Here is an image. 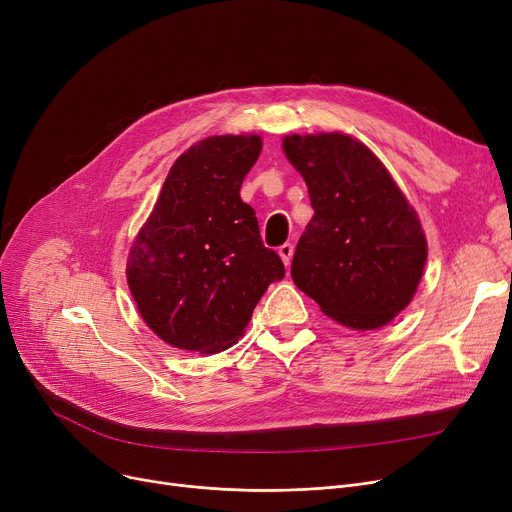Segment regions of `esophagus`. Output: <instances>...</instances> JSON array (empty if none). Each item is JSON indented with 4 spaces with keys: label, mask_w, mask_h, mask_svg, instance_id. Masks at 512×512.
Wrapping results in <instances>:
<instances>
[{
    "label": "esophagus",
    "mask_w": 512,
    "mask_h": 512,
    "mask_svg": "<svg viewBox=\"0 0 512 512\" xmlns=\"http://www.w3.org/2000/svg\"><path fill=\"white\" fill-rule=\"evenodd\" d=\"M278 253H280V257H282L284 265L288 267V265H290V261H292V253H294V247L290 245V242H286V245H282V247L278 249Z\"/></svg>",
    "instance_id": "obj_1"
}]
</instances>
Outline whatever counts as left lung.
Wrapping results in <instances>:
<instances>
[{
    "instance_id": "obj_1",
    "label": "left lung",
    "mask_w": 512,
    "mask_h": 512,
    "mask_svg": "<svg viewBox=\"0 0 512 512\" xmlns=\"http://www.w3.org/2000/svg\"><path fill=\"white\" fill-rule=\"evenodd\" d=\"M282 147L315 211L292 257L294 284L346 328L386 326L423 276L427 242L415 209L348 134H290Z\"/></svg>"
}]
</instances>
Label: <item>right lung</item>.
I'll return each mask as SVG.
<instances>
[{
    "mask_svg": "<svg viewBox=\"0 0 512 512\" xmlns=\"http://www.w3.org/2000/svg\"><path fill=\"white\" fill-rule=\"evenodd\" d=\"M261 153L257 134H222L184 151L168 172L126 263L145 324L182 351L213 355L245 332L255 305L284 278L263 247L240 186Z\"/></svg>",
    "mask_w": 512,
    "mask_h": 512,
    "instance_id": "1",
    "label": "right lung"
}]
</instances>
